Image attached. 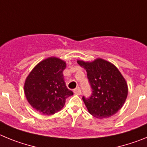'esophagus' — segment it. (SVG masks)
<instances>
[{"label": "esophagus", "mask_w": 147, "mask_h": 147, "mask_svg": "<svg viewBox=\"0 0 147 147\" xmlns=\"http://www.w3.org/2000/svg\"><path fill=\"white\" fill-rule=\"evenodd\" d=\"M74 93L76 95H80L81 94V90H80V88L78 87V88H75V89L74 90Z\"/></svg>", "instance_id": "34e87169"}]
</instances>
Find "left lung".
<instances>
[{"label": "left lung", "mask_w": 147, "mask_h": 147, "mask_svg": "<svg viewBox=\"0 0 147 147\" xmlns=\"http://www.w3.org/2000/svg\"><path fill=\"white\" fill-rule=\"evenodd\" d=\"M77 63L87 71L93 90L89 98L82 97L89 113L98 119L116 113L124 105L128 93L126 80L119 69L101 58L90 62L77 60Z\"/></svg>", "instance_id": "obj_1"}]
</instances>
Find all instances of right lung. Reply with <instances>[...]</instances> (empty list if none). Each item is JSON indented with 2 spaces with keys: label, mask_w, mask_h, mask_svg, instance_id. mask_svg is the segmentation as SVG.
I'll use <instances>...</instances> for the list:
<instances>
[{
  "label": "right lung",
  "mask_w": 147,
  "mask_h": 147,
  "mask_svg": "<svg viewBox=\"0 0 147 147\" xmlns=\"http://www.w3.org/2000/svg\"><path fill=\"white\" fill-rule=\"evenodd\" d=\"M66 62L49 57L33 68L24 84V93L33 108L45 115H53L64 107L65 100L74 94L67 89L63 77Z\"/></svg>",
  "instance_id": "1"
}]
</instances>
